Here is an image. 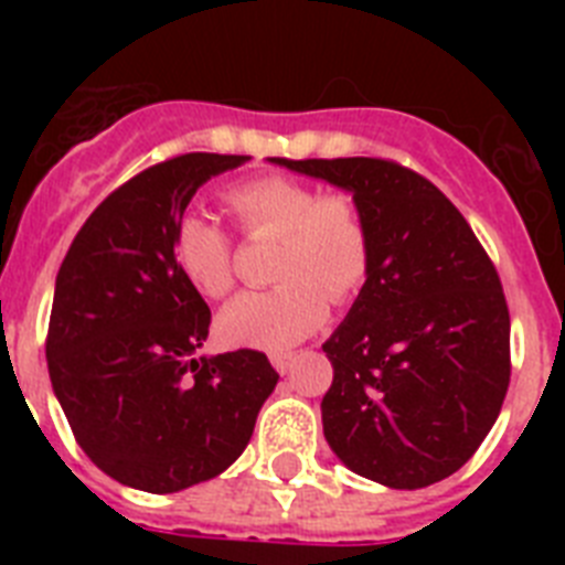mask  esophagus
<instances>
[{
    "instance_id": "obj_1",
    "label": "esophagus",
    "mask_w": 565,
    "mask_h": 565,
    "mask_svg": "<svg viewBox=\"0 0 565 565\" xmlns=\"http://www.w3.org/2000/svg\"><path fill=\"white\" fill-rule=\"evenodd\" d=\"M294 353H274L271 356V364L277 367V373H288L294 367Z\"/></svg>"
}]
</instances>
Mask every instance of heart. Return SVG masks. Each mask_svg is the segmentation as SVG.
Returning <instances> with one entry per match:
<instances>
[{
	"label": "heart",
	"mask_w": 565,
	"mask_h": 565,
	"mask_svg": "<svg viewBox=\"0 0 565 565\" xmlns=\"http://www.w3.org/2000/svg\"><path fill=\"white\" fill-rule=\"evenodd\" d=\"M252 237H279L271 291L243 294L217 317V337L237 348L286 351L328 319V297L348 302L373 263L371 228L344 192L319 194L308 183L263 174L226 192ZM172 257L189 286L209 299L234 288L232 237L201 212H183L172 228Z\"/></svg>",
	"instance_id": "1"
}]
</instances>
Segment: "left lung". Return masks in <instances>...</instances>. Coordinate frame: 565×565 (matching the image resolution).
Returning <instances> with one entry per match:
<instances>
[{
	"mask_svg": "<svg viewBox=\"0 0 565 565\" xmlns=\"http://www.w3.org/2000/svg\"><path fill=\"white\" fill-rule=\"evenodd\" d=\"M353 194L373 263L322 351V430L339 461L391 489L450 478L492 430L509 387V308L463 214L382 158H268Z\"/></svg>",
	"mask_w": 565,
	"mask_h": 565,
	"instance_id": "obj_1",
	"label": "left lung"
}]
</instances>
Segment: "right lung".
Instances as JSON below:
<instances>
[{
  "label": "right lung",
  "instance_id": "add662e5",
  "mask_svg": "<svg viewBox=\"0 0 565 565\" xmlns=\"http://www.w3.org/2000/svg\"><path fill=\"white\" fill-rule=\"evenodd\" d=\"M246 154L189 152L115 189L56 277L47 371L78 447L124 487L167 495L246 450L279 373L266 353L198 356L212 311L172 257L174 221Z\"/></svg>",
  "mask_w": 565,
  "mask_h": 565
}]
</instances>
